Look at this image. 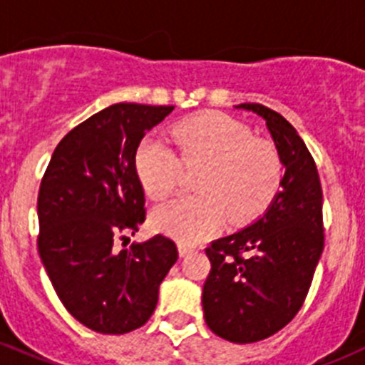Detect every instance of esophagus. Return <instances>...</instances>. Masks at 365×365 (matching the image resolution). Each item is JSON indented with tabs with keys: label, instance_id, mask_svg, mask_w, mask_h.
Returning a JSON list of instances; mask_svg holds the SVG:
<instances>
[{
	"label": "esophagus",
	"instance_id": "obj_1",
	"mask_svg": "<svg viewBox=\"0 0 365 365\" xmlns=\"http://www.w3.org/2000/svg\"><path fill=\"white\" fill-rule=\"evenodd\" d=\"M192 252H194V248L187 247V245H182V243L178 245V254H180V257H185V255L192 254Z\"/></svg>",
	"mask_w": 365,
	"mask_h": 365
}]
</instances>
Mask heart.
Wrapping results in <instances>:
<instances>
[{
  "mask_svg": "<svg viewBox=\"0 0 365 365\" xmlns=\"http://www.w3.org/2000/svg\"><path fill=\"white\" fill-rule=\"evenodd\" d=\"M171 145L148 136L135 153L136 176L153 200L171 196L185 167H203L196 180L202 194L176 198L156 207L153 229L182 245H196L223 229L225 221L240 225L259 216L277 194L282 160L270 140L252 136L236 118L207 111L173 128Z\"/></svg>",
  "mask_w": 365,
  "mask_h": 365,
  "instance_id": "obj_1",
  "label": "heart"
}]
</instances>
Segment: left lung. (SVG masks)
Listing matches in <instances>:
<instances>
[{
  "mask_svg": "<svg viewBox=\"0 0 365 365\" xmlns=\"http://www.w3.org/2000/svg\"><path fill=\"white\" fill-rule=\"evenodd\" d=\"M259 115L281 155V192L245 229L207 248L210 274L203 315L212 333L236 344L272 336L297 315L324 248L322 189L315 162L294 125L261 104Z\"/></svg>",
  "mask_w": 365,
  "mask_h": 365,
  "instance_id": "left-lung-1",
  "label": "left lung"
}]
</instances>
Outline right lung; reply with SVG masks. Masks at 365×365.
<instances>
[{"label": "right lung", "instance_id": "add662e5", "mask_svg": "<svg viewBox=\"0 0 365 365\" xmlns=\"http://www.w3.org/2000/svg\"><path fill=\"white\" fill-rule=\"evenodd\" d=\"M175 106L120 102L71 129L53 151L37 198L41 261L57 297L81 324L122 335L149 321L178 259L156 234L117 252L115 240L145 220L135 153Z\"/></svg>", "mask_w": 365, "mask_h": 365}]
</instances>
